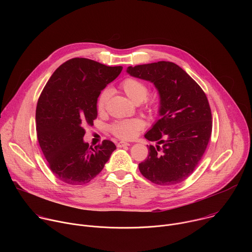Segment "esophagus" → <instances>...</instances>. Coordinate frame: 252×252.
I'll use <instances>...</instances> for the list:
<instances>
[{"instance_id": "34e87169", "label": "esophagus", "mask_w": 252, "mask_h": 252, "mask_svg": "<svg viewBox=\"0 0 252 252\" xmlns=\"http://www.w3.org/2000/svg\"><path fill=\"white\" fill-rule=\"evenodd\" d=\"M128 146H130L128 142H125V141H120V142H118L117 143V147L118 148H125V147H128Z\"/></svg>"}]
</instances>
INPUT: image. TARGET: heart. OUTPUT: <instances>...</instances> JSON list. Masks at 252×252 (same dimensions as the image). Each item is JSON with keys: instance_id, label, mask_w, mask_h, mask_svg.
Segmentation results:
<instances>
[{"instance_id": "1", "label": "heart", "mask_w": 252, "mask_h": 252, "mask_svg": "<svg viewBox=\"0 0 252 252\" xmlns=\"http://www.w3.org/2000/svg\"><path fill=\"white\" fill-rule=\"evenodd\" d=\"M125 94L134 102H141L145 100L149 94V88L139 81L133 78L126 79L121 85ZM111 95V90L104 89L98 95L96 101V109L98 112H102L105 102ZM145 126V123L140 119H129L124 121H118L111 126L112 132L122 139H132L138 133V131Z\"/></svg>"}]
</instances>
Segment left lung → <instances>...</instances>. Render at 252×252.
I'll return each instance as SVG.
<instances>
[{
  "mask_svg": "<svg viewBox=\"0 0 252 252\" xmlns=\"http://www.w3.org/2000/svg\"><path fill=\"white\" fill-rule=\"evenodd\" d=\"M126 73L153 83L159 95V120L145 134L158 145L149 147L139 171L159 186L184 182L201 159L211 135V111L204 92L171 62L128 66Z\"/></svg>",
  "mask_w": 252,
  "mask_h": 252,
  "instance_id": "left-lung-1",
  "label": "left lung"
}]
</instances>
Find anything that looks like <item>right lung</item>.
Listing matches in <instances>:
<instances>
[{
  "mask_svg": "<svg viewBox=\"0 0 252 252\" xmlns=\"http://www.w3.org/2000/svg\"><path fill=\"white\" fill-rule=\"evenodd\" d=\"M107 66L75 58L61 64L45 86L35 110L37 135L50 168L60 181L75 186L90 183L117 149L111 140L94 148L85 142L86 125L96 119L100 92L121 74Z\"/></svg>",
  "mask_w": 252,
  "mask_h": 252,
  "instance_id": "add662e5",
  "label": "right lung"
}]
</instances>
